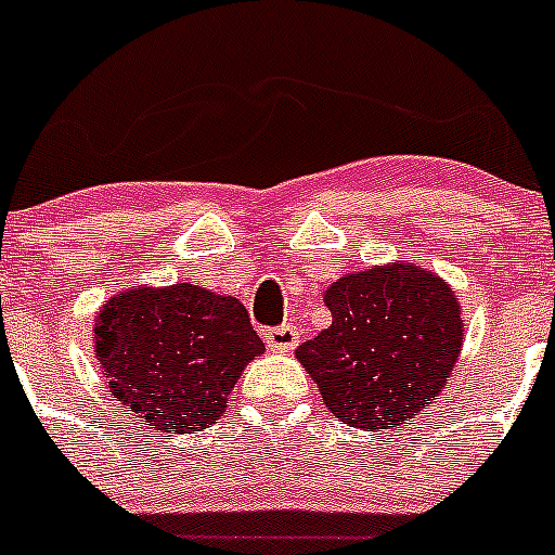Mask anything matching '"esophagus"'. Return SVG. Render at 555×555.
<instances>
[{
	"mask_svg": "<svg viewBox=\"0 0 555 555\" xmlns=\"http://www.w3.org/2000/svg\"><path fill=\"white\" fill-rule=\"evenodd\" d=\"M262 338L271 351H293L300 344V330L295 324H282V327L266 330Z\"/></svg>",
	"mask_w": 555,
	"mask_h": 555,
	"instance_id": "1",
	"label": "esophagus"
}]
</instances>
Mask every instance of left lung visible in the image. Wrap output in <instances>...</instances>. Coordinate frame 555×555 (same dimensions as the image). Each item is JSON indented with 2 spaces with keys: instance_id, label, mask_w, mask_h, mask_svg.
<instances>
[{
  "instance_id": "1",
  "label": "left lung",
  "mask_w": 555,
  "mask_h": 555,
  "mask_svg": "<svg viewBox=\"0 0 555 555\" xmlns=\"http://www.w3.org/2000/svg\"><path fill=\"white\" fill-rule=\"evenodd\" d=\"M333 324L295 349L324 405L351 427L382 433L438 400L462 354L456 293L438 273L397 260L324 289Z\"/></svg>"
}]
</instances>
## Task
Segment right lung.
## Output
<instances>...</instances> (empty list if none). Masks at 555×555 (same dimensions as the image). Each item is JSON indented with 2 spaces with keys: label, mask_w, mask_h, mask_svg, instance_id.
<instances>
[{
  "label": "right lung",
  "mask_w": 555,
  "mask_h": 555,
  "mask_svg": "<svg viewBox=\"0 0 555 555\" xmlns=\"http://www.w3.org/2000/svg\"><path fill=\"white\" fill-rule=\"evenodd\" d=\"M93 351L109 391L137 422L190 435L225 413L228 395L266 346L236 298L177 282L139 284L104 300Z\"/></svg>",
  "instance_id": "add662e5"
}]
</instances>
